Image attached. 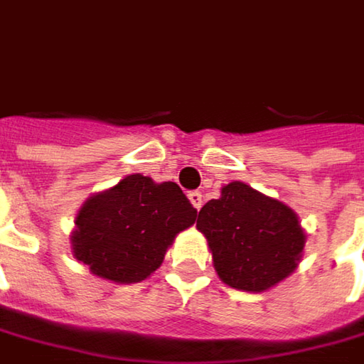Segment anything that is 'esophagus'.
I'll return each instance as SVG.
<instances>
[{
	"instance_id": "1",
	"label": "esophagus",
	"mask_w": 364,
	"mask_h": 364,
	"mask_svg": "<svg viewBox=\"0 0 364 364\" xmlns=\"http://www.w3.org/2000/svg\"><path fill=\"white\" fill-rule=\"evenodd\" d=\"M189 201H191V203H193V208H196V210H201V203H203V199H201V193H199V191H191V193H189Z\"/></svg>"
}]
</instances>
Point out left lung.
Instances as JSON below:
<instances>
[{
	"label": "left lung",
	"mask_w": 364,
	"mask_h": 364,
	"mask_svg": "<svg viewBox=\"0 0 364 364\" xmlns=\"http://www.w3.org/2000/svg\"><path fill=\"white\" fill-rule=\"evenodd\" d=\"M218 277L234 289L261 293L297 269L306 246L299 215L242 181L222 187L198 215Z\"/></svg>",
	"instance_id": "obj_1"
}]
</instances>
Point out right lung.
<instances>
[{
    "mask_svg": "<svg viewBox=\"0 0 364 364\" xmlns=\"http://www.w3.org/2000/svg\"><path fill=\"white\" fill-rule=\"evenodd\" d=\"M196 218L198 210L177 183H154L134 173L85 199L75 218L71 252L95 277L140 283L161 267L166 248Z\"/></svg>",
    "mask_w": 364,
    "mask_h": 364,
    "instance_id": "1",
    "label": "right lung"
}]
</instances>
